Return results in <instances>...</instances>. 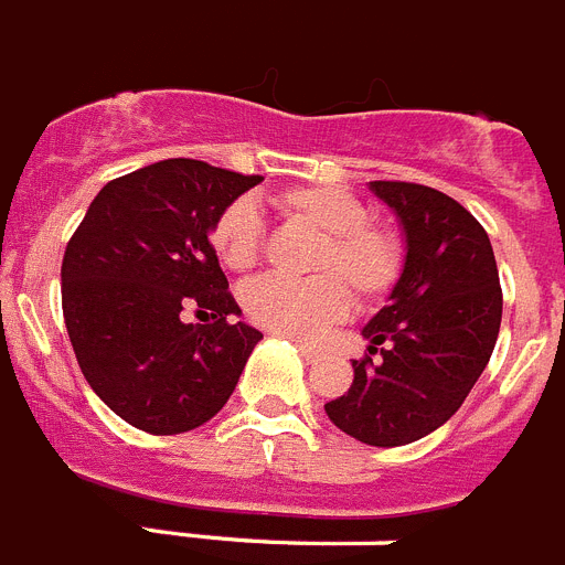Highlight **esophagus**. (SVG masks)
Listing matches in <instances>:
<instances>
[{"label": "esophagus", "instance_id": "1", "mask_svg": "<svg viewBox=\"0 0 565 565\" xmlns=\"http://www.w3.org/2000/svg\"><path fill=\"white\" fill-rule=\"evenodd\" d=\"M297 351H300V356L306 360V363H317V360L322 356L315 345H308V342H300V340H297Z\"/></svg>", "mask_w": 565, "mask_h": 565}]
</instances>
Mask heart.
Returning <instances> with one entry per match:
<instances>
[{"instance_id": "1", "label": "heart", "mask_w": 565, "mask_h": 565, "mask_svg": "<svg viewBox=\"0 0 565 565\" xmlns=\"http://www.w3.org/2000/svg\"><path fill=\"white\" fill-rule=\"evenodd\" d=\"M279 214L317 231L308 279L259 277L243 288V306L250 320L277 334L311 340L331 322L349 315L351 295L360 302L380 300L397 282L403 245L397 234L369 223L363 200L345 188L294 185L274 194ZM216 257L231 271H248L263 254V220L248 200L231 202L211 228Z\"/></svg>"}]
</instances>
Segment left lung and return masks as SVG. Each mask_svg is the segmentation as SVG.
I'll return each mask as SVG.
<instances>
[{
	"label": "left lung",
	"mask_w": 565,
	"mask_h": 565,
	"mask_svg": "<svg viewBox=\"0 0 565 565\" xmlns=\"http://www.w3.org/2000/svg\"><path fill=\"white\" fill-rule=\"evenodd\" d=\"M403 231V268L388 302L363 326L369 354L354 383L326 403L365 446L420 440L462 406L498 342L503 294L489 234L460 202L414 182H369Z\"/></svg>",
	"instance_id": "1"
}]
</instances>
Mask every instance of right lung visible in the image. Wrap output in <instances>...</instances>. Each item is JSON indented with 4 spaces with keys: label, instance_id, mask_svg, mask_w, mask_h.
<instances>
[{
    "label": "right lung",
    "instance_id": "right-lung-1",
    "mask_svg": "<svg viewBox=\"0 0 565 565\" xmlns=\"http://www.w3.org/2000/svg\"><path fill=\"white\" fill-rule=\"evenodd\" d=\"M263 177L162 159L94 196L62 259V315L82 374L148 434L209 423L263 340L239 317L211 245L216 216ZM194 305L205 327L181 320Z\"/></svg>",
    "mask_w": 565,
    "mask_h": 565
}]
</instances>
